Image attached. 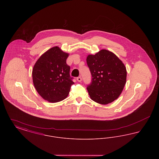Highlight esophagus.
<instances>
[{
  "mask_svg": "<svg viewBox=\"0 0 159 159\" xmlns=\"http://www.w3.org/2000/svg\"><path fill=\"white\" fill-rule=\"evenodd\" d=\"M77 80L78 81V82H81L82 81V77H77Z\"/></svg>",
  "mask_w": 159,
  "mask_h": 159,
  "instance_id": "esophagus-1",
  "label": "esophagus"
}]
</instances>
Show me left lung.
<instances>
[{
  "instance_id": "obj_1",
  "label": "left lung",
  "mask_w": 159,
  "mask_h": 159,
  "mask_svg": "<svg viewBox=\"0 0 159 159\" xmlns=\"http://www.w3.org/2000/svg\"><path fill=\"white\" fill-rule=\"evenodd\" d=\"M86 62L92 77L87 88L91 99L106 105L118 98L126 83L127 71L123 62L106 49L88 55Z\"/></svg>"
}]
</instances>
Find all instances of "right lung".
I'll return each mask as SVG.
<instances>
[{"mask_svg": "<svg viewBox=\"0 0 159 159\" xmlns=\"http://www.w3.org/2000/svg\"><path fill=\"white\" fill-rule=\"evenodd\" d=\"M69 53L54 46L43 53L34 64L33 82L40 97L50 102H58L68 97L74 82L66 64Z\"/></svg>", "mask_w": 159, "mask_h": 159, "instance_id": "obj_1", "label": "right lung"}]
</instances>
